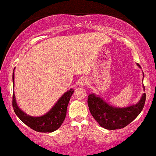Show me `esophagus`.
Segmentation results:
<instances>
[{
	"mask_svg": "<svg viewBox=\"0 0 156 156\" xmlns=\"http://www.w3.org/2000/svg\"><path fill=\"white\" fill-rule=\"evenodd\" d=\"M88 83V80L86 78H81L80 80V86H85L86 84Z\"/></svg>",
	"mask_w": 156,
	"mask_h": 156,
	"instance_id": "1",
	"label": "esophagus"
}]
</instances>
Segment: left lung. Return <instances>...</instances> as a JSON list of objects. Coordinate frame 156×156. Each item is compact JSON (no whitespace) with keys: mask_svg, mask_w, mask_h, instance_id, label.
Instances as JSON below:
<instances>
[{"mask_svg":"<svg viewBox=\"0 0 156 156\" xmlns=\"http://www.w3.org/2000/svg\"><path fill=\"white\" fill-rule=\"evenodd\" d=\"M145 101L146 94L144 93L137 104L119 108L111 106L101 98L91 94L87 102L91 114L101 127L108 130H116L125 128L133 121L142 111Z\"/></svg>","mask_w":156,"mask_h":156,"instance_id":"obj_1","label":"left lung"}]
</instances>
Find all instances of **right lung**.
<instances>
[{
	"label": "right lung",
	"mask_w": 156,
	"mask_h": 156,
	"mask_svg": "<svg viewBox=\"0 0 156 156\" xmlns=\"http://www.w3.org/2000/svg\"><path fill=\"white\" fill-rule=\"evenodd\" d=\"M14 75L15 74L13 73V84ZM73 92L74 91L70 89L64 94V95L62 96V98L55 103L51 110L42 117H31L22 112L16 103L14 93L12 95V106L16 115L23 123L28 125L31 129L41 133H51L58 129L63 123L67 114L68 103Z\"/></svg>",
	"instance_id": "obj_1"
}]
</instances>
